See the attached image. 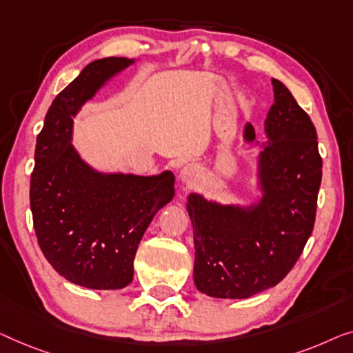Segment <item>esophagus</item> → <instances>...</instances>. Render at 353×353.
Listing matches in <instances>:
<instances>
[{
    "label": "esophagus",
    "instance_id": "esophagus-1",
    "mask_svg": "<svg viewBox=\"0 0 353 353\" xmlns=\"http://www.w3.org/2000/svg\"><path fill=\"white\" fill-rule=\"evenodd\" d=\"M200 168L193 165V163H188V165H183L181 168V171H179V181L183 183H193L200 179Z\"/></svg>",
    "mask_w": 353,
    "mask_h": 353
}]
</instances>
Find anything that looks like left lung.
Instances as JSON below:
<instances>
[{
	"label": "left lung",
	"instance_id": "8db88e82",
	"mask_svg": "<svg viewBox=\"0 0 353 353\" xmlns=\"http://www.w3.org/2000/svg\"><path fill=\"white\" fill-rule=\"evenodd\" d=\"M274 105L264 121L267 141L246 123L243 142L259 148L257 196L248 203L187 196L193 227V281L203 294L246 299L278 285L299 259L314 230L321 158L316 131L285 84L272 78Z\"/></svg>",
	"mask_w": 353,
	"mask_h": 353
}]
</instances>
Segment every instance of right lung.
Listing matches in <instances>:
<instances>
[{
    "label": "right lung",
    "instance_id": "add662e5",
    "mask_svg": "<svg viewBox=\"0 0 353 353\" xmlns=\"http://www.w3.org/2000/svg\"><path fill=\"white\" fill-rule=\"evenodd\" d=\"M137 59L86 65L54 99L37 139L30 208L39 248L59 275L89 290H121L158 211L174 198V174L101 171L73 145V120L88 101Z\"/></svg>",
    "mask_w": 353,
    "mask_h": 353
}]
</instances>
